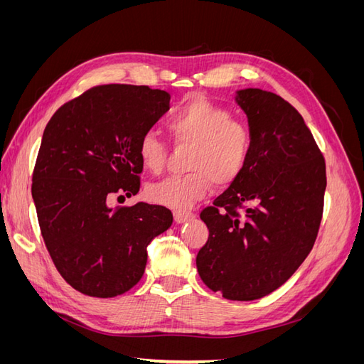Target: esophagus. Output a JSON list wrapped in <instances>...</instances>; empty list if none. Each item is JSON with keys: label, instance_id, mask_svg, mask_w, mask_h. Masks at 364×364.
Returning <instances> with one entry per match:
<instances>
[{"label": "esophagus", "instance_id": "obj_1", "mask_svg": "<svg viewBox=\"0 0 364 364\" xmlns=\"http://www.w3.org/2000/svg\"><path fill=\"white\" fill-rule=\"evenodd\" d=\"M173 217L176 223H185L194 217V213L186 211V209H176L173 211Z\"/></svg>", "mask_w": 364, "mask_h": 364}]
</instances>
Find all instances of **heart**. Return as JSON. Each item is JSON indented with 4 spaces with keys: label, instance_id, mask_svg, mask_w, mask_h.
<instances>
[{
    "label": "heart",
    "instance_id": "1",
    "mask_svg": "<svg viewBox=\"0 0 364 364\" xmlns=\"http://www.w3.org/2000/svg\"><path fill=\"white\" fill-rule=\"evenodd\" d=\"M167 129L176 146L190 147L185 159L188 173L149 185L151 202L186 208L203 199L211 182L225 188L243 174L252 151V132L243 121L234 119L228 107L203 97L191 98L168 119ZM138 156L146 170L161 173L167 146L147 130L138 139Z\"/></svg>",
    "mask_w": 364,
    "mask_h": 364
}]
</instances>
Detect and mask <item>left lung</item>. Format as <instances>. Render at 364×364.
<instances>
[{
	"instance_id": "obj_1",
	"label": "left lung",
	"mask_w": 364,
	"mask_h": 364,
	"mask_svg": "<svg viewBox=\"0 0 364 364\" xmlns=\"http://www.w3.org/2000/svg\"><path fill=\"white\" fill-rule=\"evenodd\" d=\"M252 151L243 174L206 206L209 229L196 264L208 289L253 301L287 281L311 252L321 228L326 167L302 115L282 97L237 92Z\"/></svg>"
}]
</instances>
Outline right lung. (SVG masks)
Here are the masks:
<instances>
[{
  "instance_id": "obj_1",
  "label": "right lung",
  "mask_w": 364,
  "mask_h": 364,
  "mask_svg": "<svg viewBox=\"0 0 364 364\" xmlns=\"http://www.w3.org/2000/svg\"><path fill=\"white\" fill-rule=\"evenodd\" d=\"M168 102L149 86H94L62 105L43 130L31 196L54 266L77 291L130 290L144 273L149 243L173 223L161 205L107 206L112 196L139 191L138 139Z\"/></svg>"
}]
</instances>
